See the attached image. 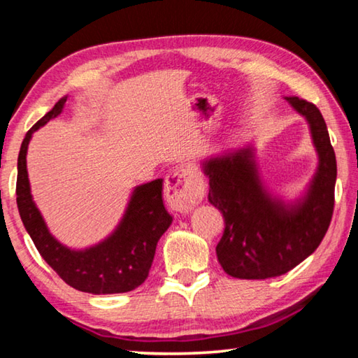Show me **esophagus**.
<instances>
[{
  "instance_id": "1",
  "label": "esophagus",
  "mask_w": 358,
  "mask_h": 358,
  "mask_svg": "<svg viewBox=\"0 0 358 358\" xmlns=\"http://www.w3.org/2000/svg\"><path fill=\"white\" fill-rule=\"evenodd\" d=\"M164 194L172 210L185 213L191 211L203 199V181L192 167L181 166L167 175Z\"/></svg>"
}]
</instances>
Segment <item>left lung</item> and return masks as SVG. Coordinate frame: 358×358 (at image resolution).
Here are the masks:
<instances>
[{
    "label": "left lung",
    "mask_w": 358,
    "mask_h": 358,
    "mask_svg": "<svg viewBox=\"0 0 358 358\" xmlns=\"http://www.w3.org/2000/svg\"><path fill=\"white\" fill-rule=\"evenodd\" d=\"M287 101L308 120L319 153L317 172L299 202L282 203L265 192L250 148L203 164L210 178L208 201L226 222L216 246L217 260L227 275L240 280L287 273L317 250L331 221L336 157L324 117L313 102Z\"/></svg>",
    "instance_id": "obj_1"
}]
</instances>
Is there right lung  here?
<instances>
[{
  "mask_svg": "<svg viewBox=\"0 0 358 358\" xmlns=\"http://www.w3.org/2000/svg\"><path fill=\"white\" fill-rule=\"evenodd\" d=\"M66 98L59 99L23 138L17 173V207L42 259L71 287L88 294L129 292L147 280L156 245L172 224L162 202V180L137 186L118 229L106 241L83 251L63 246L52 237L29 192L27 150L31 134L62 113Z\"/></svg>",
  "mask_w": 358,
  "mask_h": 358,
  "instance_id": "add662e5",
  "label": "right lung"
}]
</instances>
